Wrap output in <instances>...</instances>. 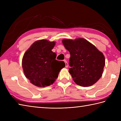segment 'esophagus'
I'll list each match as a JSON object with an SVG mask.
<instances>
[{
	"label": "esophagus",
	"instance_id": "esophagus-1",
	"mask_svg": "<svg viewBox=\"0 0 121 121\" xmlns=\"http://www.w3.org/2000/svg\"><path fill=\"white\" fill-rule=\"evenodd\" d=\"M64 61H65V67L67 68V67H68V65H68V62H67V61H66V60H65Z\"/></svg>",
	"mask_w": 121,
	"mask_h": 121
}]
</instances>
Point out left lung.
<instances>
[{
	"mask_svg": "<svg viewBox=\"0 0 121 121\" xmlns=\"http://www.w3.org/2000/svg\"><path fill=\"white\" fill-rule=\"evenodd\" d=\"M62 43L70 54L69 72L75 83L81 86L95 83L101 77L105 65L103 54L83 38L64 39Z\"/></svg>",
	"mask_w": 121,
	"mask_h": 121,
	"instance_id": "8db88e82",
	"label": "left lung"
}]
</instances>
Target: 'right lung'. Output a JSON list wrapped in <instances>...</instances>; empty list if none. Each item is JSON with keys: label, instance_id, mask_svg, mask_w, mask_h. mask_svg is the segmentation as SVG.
Listing matches in <instances>:
<instances>
[{"label": "right lung", "instance_id": "add662e5", "mask_svg": "<svg viewBox=\"0 0 121 121\" xmlns=\"http://www.w3.org/2000/svg\"><path fill=\"white\" fill-rule=\"evenodd\" d=\"M54 42L40 40L34 42L23 55L22 66L25 76L35 86H49L65 67L63 61L56 60V54L51 50Z\"/></svg>", "mask_w": 121, "mask_h": 121}]
</instances>
